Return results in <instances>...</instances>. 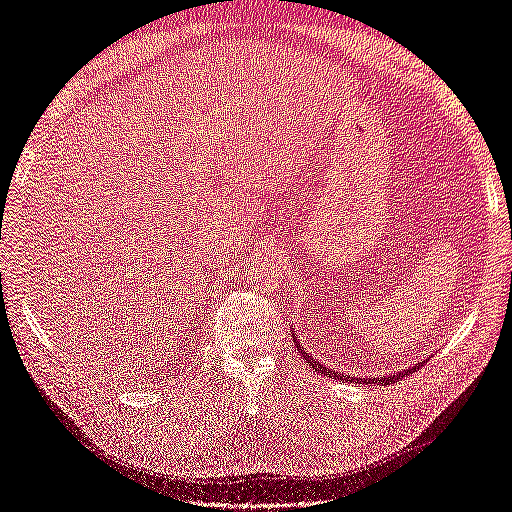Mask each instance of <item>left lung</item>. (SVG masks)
<instances>
[{"label":"left lung","instance_id":"left-lung-1","mask_svg":"<svg viewBox=\"0 0 512 512\" xmlns=\"http://www.w3.org/2000/svg\"><path fill=\"white\" fill-rule=\"evenodd\" d=\"M292 338H294V347H296V351H299L303 358L307 360V364H310L312 368H318L320 371V375H327V377H338V379H344V382H355V384H377V386H390V384H395L397 379H401V377H406V375H410L412 371H417V366H423L425 364V360L423 362H419L417 366H410V368H401V371H397V373H388V375H384V377H368V379H360V377H353V375H338L336 371H331V368H327V366H323L320 364L312 353H307V349H303V344L296 340V336L292 334Z\"/></svg>","mask_w":512,"mask_h":512}]
</instances>
